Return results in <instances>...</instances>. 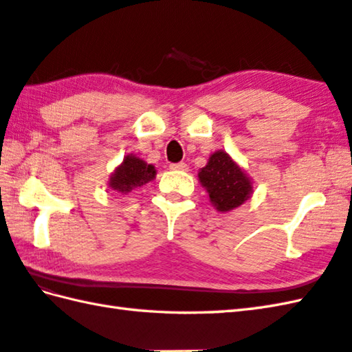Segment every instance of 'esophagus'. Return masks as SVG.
Masks as SVG:
<instances>
[{"label":"esophagus","instance_id":"34e87169","mask_svg":"<svg viewBox=\"0 0 352 352\" xmlns=\"http://www.w3.org/2000/svg\"><path fill=\"white\" fill-rule=\"evenodd\" d=\"M170 169H177V170H188V164L180 162V163H175V164H170Z\"/></svg>","mask_w":352,"mask_h":352}]
</instances>
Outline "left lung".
I'll list each match as a JSON object with an SVG mask.
<instances>
[{
	"label": "left lung",
	"mask_w": 352,
	"mask_h": 352,
	"mask_svg": "<svg viewBox=\"0 0 352 352\" xmlns=\"http://www.w3.org/2000/svg\"><path fill=\"white\" fill-rule=\"evenodd\" d=\"M198 177L219 212H230L242 206L252 192L250 178L223 151L212 154Z\"/></svg>",
	"instance_id": "1"
}]
</instances>
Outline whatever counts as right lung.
Here are the masks:
<instances>
[{
  "mask_svg": "<svg viewBox=\"0 0 352 352\" xmlns=\"http://www.w3.org/2000/svg\"><path fill=\"white\" fill-rule=\"evenodd\" d=\"M154 177L155 169L153 164H146L134 155H126L121 166L111 175L109 186L119 193H129L134 188H140L145 183L151 182Z\"/></svg>",
  "mask_w": 352,
  "mask_h": 352,
  "instance_id": "add662e5",
  "label": "right lung"
}]
</instances>
